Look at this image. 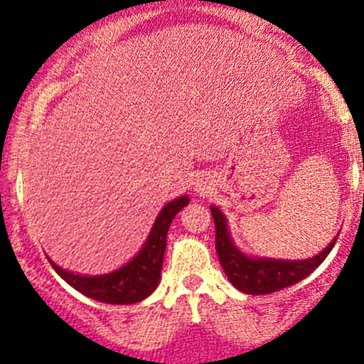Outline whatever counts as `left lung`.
<instances>
[{"mask_svg": "<svg viewBox=\"0 0 364 364\" xmlns=\"http://www.w3.org/2000/svg\"><path fill=\"white\" fill-rule=\"evenodd\" d=\"M211 215L213 220H215V241L220 264H222L230 284L240 289L241 292H245V294H271V292H277L280 289L297 284L310 273H314L324 262V259L329 255L336 240H338V236H336L329 243L328 248H324L318 255L306 260L250 259L232 245V240L227 232L225 216L222 215V211L211 208Z\"/></svg>", "mask_w": 364, "mask_h": 364, "instance_id": "8db88e82", "label": "left lung"}]
</instances>
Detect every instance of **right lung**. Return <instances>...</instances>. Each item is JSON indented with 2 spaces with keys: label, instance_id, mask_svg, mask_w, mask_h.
<instances>
[{
  "label": "right lung",
  "instance_id": "right-lung-1",
  "mask_svg": "<svg viewBox=\"0 0 364 364\" xmlns=\"http://www.w3.org/2000/svg\"><path fill=\"white\" fill-rule=\"evenodd\" d=\"M186 204H188V197L183 196L165 205L149 232L144 248L139 252L137 257H134V260L114 273L104 274V277H82V274H73L61 269L53 260L49 262L68 285L91 299L109 304L139 303L151 294L159 285L164 252L167 247V230L172 218Z\"/></svg>",
  "mask_w": 364,
  "mask_h": 364
}]
</instances>
